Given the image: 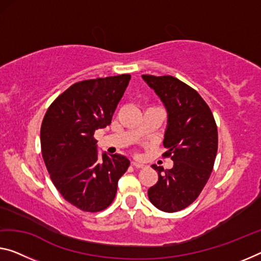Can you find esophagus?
Masks as SVG:
<instances>
[{"instance_id": "obj_1", "label": "esophagus", "mask_w": 261, "mask_h": 261, "mask_svg": "<svg viewBox=\"0 0 261 261\" xmlns=\"http://www.w3.org/2000/svg\"><path fill=\"white\" fill-rule=\"evenodd\" d=\"M132 164H133L135 168H139V169H141V168H144V164L143 163H140V162H136V161H133V162H132Z\"/></svg>"}]
</instances>
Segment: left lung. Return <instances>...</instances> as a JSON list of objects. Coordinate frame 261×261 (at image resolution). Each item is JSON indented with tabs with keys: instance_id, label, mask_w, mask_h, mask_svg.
<instances>
[{
	"instance_id": "8db88e82",
	"label": "left lung",
	"mask_w": 261,
	"mask_h": 261,
	"mask_svg": "<svg viewBox=\"0 0 261 261\" xmlns=\"http://www.w3.org/2000/svg\"><path fill=\"white\" fill-rule=\"evenodd\" d=\"M164 103L168 126L163 158L174 161L171 169L153 164L158 183L148 189L154 206L176 212L194 203L209 181L218 149V132L214 114L196 90L172 75L142 74Z\"/></svg>"
}]
</instances>
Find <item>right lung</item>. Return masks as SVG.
I'll list each match as a JSON object with an SVG mask.
<instances>
[{"instance_id":"add662e5","label":"right lung","mask_w":261,"mask_h":261,"mask_svg":"<svg viewBox=\"0 0 261 261\" xmlns=\"http://www.w3.org/2000/svg\"><path fill=\"white\" fill-rule=\"evenodd\" d=\"M130 74L89 79L71 85L44 115L41 147L56 189L85 212L105 210L113 202L118 181L129 167L125 156L97 150L94 132L111 125Z\"/></svg>"}]
</instances>
